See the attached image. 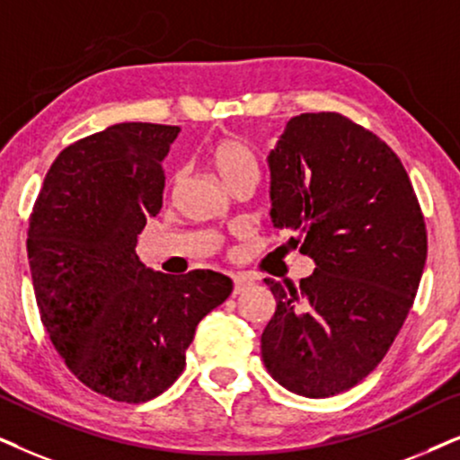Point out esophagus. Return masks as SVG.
I'll use <instances>...</instances> for the list:
<instances>
[{
	"label": "esophagus",
	"mask_w": 460,
	"mask_h": 460,
	"mask_svg": "<svg viewBox=\"0 0 460 460\" xmlns=\"http://www.w3.org/2000/svg\"><path fill=\"white\" fill-rule=\"evenodd\" d=\"M248 287H252V280L248 276H242L240 273V276L234 278V295H242Z\"/></svg>",
	"instance_id": "34e87169"
}]
</instances>
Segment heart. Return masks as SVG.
<instances>
[{"mask_svg":"<svg viewBox=\"0 0 460 460\" xmlns=\"http://www.w3.org/2000/svg\"><path fill=\"white\" fill-rule=\"evenodd\" d=\"M210 165L218 178L229 187L235 178L246 176V173H257V161L250 153L246 144H242L235 137H220L212 144L210 153H208Z\"/></svg>","mask_w":460,"mask_h":460,"instance_id":"b5f03b06","label":"heart"}]
</instances>
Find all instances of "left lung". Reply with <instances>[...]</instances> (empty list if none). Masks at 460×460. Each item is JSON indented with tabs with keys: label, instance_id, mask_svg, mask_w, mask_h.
<instances>
[{
	"label": "left lung",
	"instance_id": "left-lung-1",
	"mask_svg": "<svg viewBox=\"0 0 460 460\" xmlns=\"http://www.w3.org/2000/svg\"><path fill=\"white\" fill-rule=\"evenodd\" d=\"M267 165L271 223L316 270L299 287L265 278L276 312L261 354L278 385L331 397L377 367L408 318L427 261L420 203L388 144L337 112L293 116Z\"/></svg>",
	"mask_w": 460,
	"mask_h": 460
}]
</instances>
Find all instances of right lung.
Returning a JSON list of instances; mask_svg holds the SVG:
<instances>
[{"label":"right lung","mask_w":460,"mask_h":460,"mask_svg":"<svg viewBox=\"0 0 460 460\" xmlns=\"http://www.w3.org/2000/svg\"><path fill=\"white\" fill-rule=\"evenodd\" d=\"M180 127L119 123L78 139L44 178L27 231L33 290L52 346L91 391L142 403L187 363L197 324L234 290L212 270H146L137 235L163 206Z\"/></svg>","instance_id":"obj_1"}]
</instances>
